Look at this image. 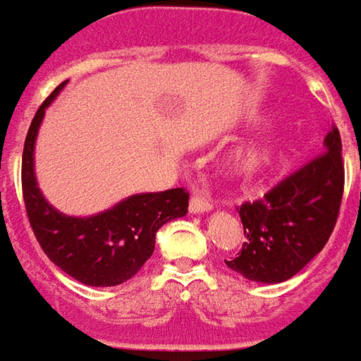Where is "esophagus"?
I'll return each mask as SVG.
<instances>
[{
	"mask_svg": "<svg viewBox=\"0 0 361 361\" xmlns=\"http://www.w3.org/2000/svg\"><path fill=\"white\" fill-rule=\"evenodd\" d=\"M213 209V203L205 197H199V195H193L189 199V213H209Z\"/></svg>",
	"mask_w": 361,
	"mask_h": 361,
	"instance_id": "obj_1",
	"label": "esophagus"
}]
</instances>
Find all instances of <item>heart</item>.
I'll use <instances>...</instances> for the list:
<instances>
[{
	"instance_id": "obj_1",
	"label": "heart",
	"mask_w": 361,
	"mask_h": 361,
	"mask_svg": "<svg viewBox=\"0 0 361 361\" xmlns=\"http://www.w3.org/2000/svg\"><path fill=\"white\" fill-rule=\"evenodd\" d=\"M291 145L293 140L287 135H266V137L252 138L228 156L226 170L234 178H242V180L259 178L269 170H274L286 158Z\"/></svg>"
}]
</instances>
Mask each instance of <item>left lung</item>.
<instances>
[{"mask_svg":"<svg viewBox=\"0 0 361 361\" xmlns=\"http://www.w3.org/2000/svg\"><path fill=\"white\" fill-rule=\"evenodd\" d=\"M344 193L338 128L324 138V154L279 181L264 199L238 211L246 242L226 266L250 281L281 283L311 262L329 242Z\"/></svg>","mask_w":361,"mask_h":361,"instance_id":"left-lung-1","label":"left lung"}]
</instances>
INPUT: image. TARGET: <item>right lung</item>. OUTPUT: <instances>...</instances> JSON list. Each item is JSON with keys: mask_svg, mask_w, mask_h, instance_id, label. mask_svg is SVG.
<instances>
[{"mask_svg": "<svg viewBox=\"0 0 361 361\" xmlns=\"http://www.w3.org/2000/svg\"><path fill=\"white\" fill-rule=\"evenodd\" d=\"M62 82L40 105L23 148V199L40 248L58 268L92 287L119 286L152 256L158 228L188 213L183 188L137 193L97 215L70 216L50 205L35 176V142L44 111L56 99Z\"/></svg>", "mask_w": 361, "mask_h": 361, "instance_id": "add662e5", "label": "right lung"}]
</instances>
